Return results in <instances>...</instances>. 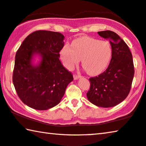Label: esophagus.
<instances>
[{"label": "esophagus", "mask_w": 146, "mask_h": 146, "mask_svg": "<svg viewBox=\"0 0 146 146\" xmlns=\"http://www.w3.org/2000/svg\"><path fill=\"white\" fill-rule=\"evenodd\" d=\"M73 77H74V79L77 80V79H78V78H79L81 77V75H76V74H74Z\"/></svg>", "instance_id": "1"}]
</instances>
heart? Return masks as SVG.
Here are the masks:
<instances>
[{
  "label": "heart",
  "mask_w": 146,
  "mask_h": 146,
  "mask_svg": "<svg viewBox=\"0 0 146 146\" xmlns=\"http://www.w3.org/2000/svg\"><path fill=\"white\" fill-rule=\"evenodd\" d=\"M64 66L69 69L78 64L88 74L96 76L108 68L112 56V48L107 41L90 37H82L73 41L72 45H65L61 50Z\"/></svg>",
  "instance_id": "heart-1"
}]
</instances>
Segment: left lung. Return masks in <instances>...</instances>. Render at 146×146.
Segmentation results:
<instances>
[{
  "mask_svg": "<svg viewBox=\"0 0 146 146\" xmlns=\"http://www.w3.org/2000/svg\"><path fill=\"white\" fill-rule=\"evenodd\" d=\"M98 33L109 40L112 56L103 73L89 78L90 88L86 96L94 105L109 108L122 102L130 92L135 75L133 56L125 42L116 33L110 31Z\"/></svg>",
  "mask_w": 146,
  "mask_h": 146,
  "instance_id": "left-lung-1",
  "label": "left lung"
}]
</instances>
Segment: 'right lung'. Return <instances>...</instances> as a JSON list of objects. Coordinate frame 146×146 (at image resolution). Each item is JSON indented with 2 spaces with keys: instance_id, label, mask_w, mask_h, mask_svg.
I'll return each mask as SVG.
<instances>
[{
  "instance_id": "right-lung-1",
  "label": "right lung",
  "mask_w": 146,
  "mask_h": 146,
  "mask_svg": "<svg viewBox=\"0 0 146 146\" xmlns=\"http://www.w3.org/2000/svg\"><path fill=\"white\" fill-rule=\"evenodd\" d=\"M64 39L60 32L37 31L25 38L16 52L13 83L17 96L29 107L39 110L54 107L73 80L59 59ZM36 54L42 60L34 66L31 59Z\"/></svg>"
}]
</instances>
